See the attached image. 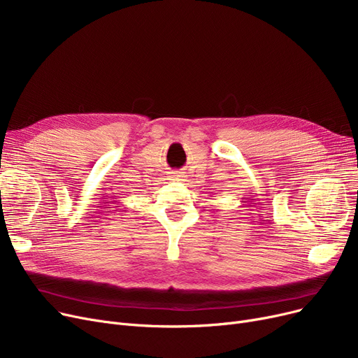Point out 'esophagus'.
Masks as SVG:
<instances>
[{"mask_svg":"<svg viewBox=\"0 0 358 358\" xmlns=\"http://www.w3.org/2000/svg\"><path fill=\"white\" fill-rule=\"evenodd\" d=\"M182 178H184L182 173H173L171 176H169V180L171 181H182Z\"/></svg>","mask_w":358,"mask_h":358,"instance_id":"obj_1","label":"esophagus"}]
</instances>
